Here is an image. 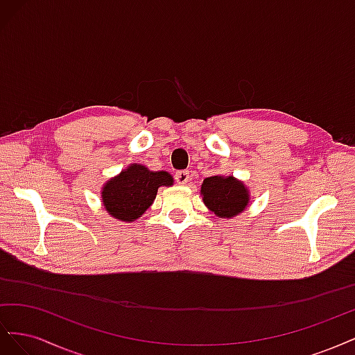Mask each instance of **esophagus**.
Here are the masks:
<instances>
[{
	"label": "esophagus",
	"instance_id": "1",
	"mask_svg": "<svg viewBox=\"0 0 355 355\" xmlns=\"http://www.w3.org/2000/svg\"><path fill=\"white\" fill-rule=\"evenodd\" d=\"M175 179L179 185H187L189 182V171L188 170H179L176 171Z\"/></svg>",
	"mask_w": 355,
	"mask_h": 355
}]
</instances>
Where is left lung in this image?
Segmentation results:
<instances>
[{
  "label": "left lung",
  "mask_w": 355,
  "mask_h": 355,
  "mask_svg": "<svg viewBox=\"0 0 355 355\" xmlns=\"http://www.w3.org/2000/svg\"><path fill=\"white\" fill-rule=\"evenodd\" d=\"M202 202L219 218H234L241 213L250 196L241 180L234 176H210L202 180Z\"/></svg>",
  "instance_id": "1"
}]
</instances>
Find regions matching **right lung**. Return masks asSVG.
Here are the masks:
<instances>
[{"label":"right lung","mask_w":355,"mask_h":355,"mask_svg":"<svg viewBox=\"0 0 355 355\" xmlns=\"http://www.w3.org/2000/svg\"><path fill=\"white\" fill-rule=\"evenodd\" d=\"M173 185L167 171H151L142 164H130L102 188V202L112 218L123 222L139 219L157 197L159 187Z\"/></svg>","instance_id":"obj_1"}]
</instances>
